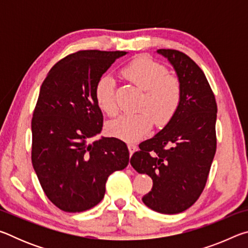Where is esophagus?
<instances>
[{
	"label": "esophagus",
	"instance_id": "1",
	"mask_svg": "<svg viewBox=\"0 0 248 248\" xmlns=\"http://www.w3.org/2000/svg\"><path fill=\"white\" fill-rule=\"evenodd\" d=\"M128 149H129V153H130V156H131V155L136 152L137 151V149H138V146L136 145V144H128Z\"/></svg>",
	"mask_w": 248,
	"mask_h": 248
}]
</instances>
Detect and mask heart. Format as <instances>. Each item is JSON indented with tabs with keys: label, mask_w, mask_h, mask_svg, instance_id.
<instances>
[{
	"label": "heart",
	"mask_w": 248,
	"mask_h": 248,
	"mask_svg": "<svg viewBox=\"0 0 248 248\" xmlns=\"http://www.w3.org/2000/svg\"><path fill=\"white\" fill-rule=\"evenodd\" d=\"M121 73L130 82L144 90L139 104V109L142 110L121 115L109 121L107 132L125 142H137L150 132L153 123L155 127L163 128L173 120L182 104V83L177 77L169 74L164 64L149 57L134 59ZM94 96L100 110L109 116L117 114L118 104L114 78L110 75L100 77L95 84Z\"/></svg>",
	"instance_id": "1"
}]
</instances>
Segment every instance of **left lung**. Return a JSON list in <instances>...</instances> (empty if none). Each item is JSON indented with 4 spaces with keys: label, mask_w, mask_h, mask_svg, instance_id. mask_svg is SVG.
I'll list each match as a JSON object with an SVG mask.
<instances>
[{
    "label": "left lung",
    "mask_w": 248,
    "mask_h": 248,
    "mask_svg": "<svg viewBox=\"0 0 248 248\" xmlns=\"http://www.w3.org/2000/svg\"><path fill=\"white\" fill-rule=\"evenodd\" d=\"M182 83V104L173 120L152 139L139 144L130 163L153 180L142 197L154 211L175 215L190 208L207 184L217 151V102L198 64L182 51L158 49Z\"/></svg>",
    "instance_id": "8db88e82"
}]
</instances>
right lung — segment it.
<instances>
[{"label": "right lung", "instance_id": "obj_1", "mask_svg": "<svg viewBox=\"0 0 248 248\" xmlns=\"http://www.w3.org/2000/svg\"><path fill=\"white\" fill-rule=\"evenodd\" d=\"M125 53L79 50L57 62L41 84L31 119V162L46 196L62 211L95 207L108 176L128 165L129 151L121 140L89 143L104 121L95 84Z\"/></svg>", "mask_w": 248, "mask_h": 248}]
</instances>
